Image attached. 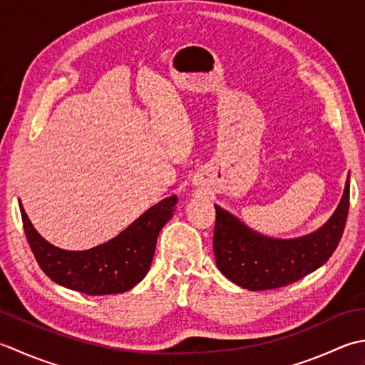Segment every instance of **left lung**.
Listing matches in <instances>:
<instances>
[{"label":"left lung","mask_w":365,"mask_h":365,"mask_svg":"<svg viewBox=\"0 0 365 365\" xmlns=\"http://www.w3.org/2000/svg\"><path fill=\"white\" fill-rule=\"evenodd\" d=\"M348 206L349 175L340 203L324 225L309 235L282 240L255 232L215 205V264L228 280L250 292L293 284L323 266L337 249Z\"/></svg>","instance_id":"1"}]
</instances>
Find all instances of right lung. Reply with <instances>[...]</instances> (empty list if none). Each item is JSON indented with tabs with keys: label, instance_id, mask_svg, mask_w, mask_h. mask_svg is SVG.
<instances>
[{
	"label": "right lung",
	"instance_id": "1",
	"mask_svg": "<svg viewBox=\"0 0 365 365\" xmlns=\"http://www.w3.org/2000/svg\"><path fill=\"white\" fill-rule=\"evenodd\" d=\"M178 197L151 206L113 240L88 250H64L37 233L19 200L26 240L41 269L64 288L88 296L118 294L133 288L150 271L155 242L172 219Z\"/></svg>",
	"mask_w": 365,
	"mask_h": 365
}]
</instances>
